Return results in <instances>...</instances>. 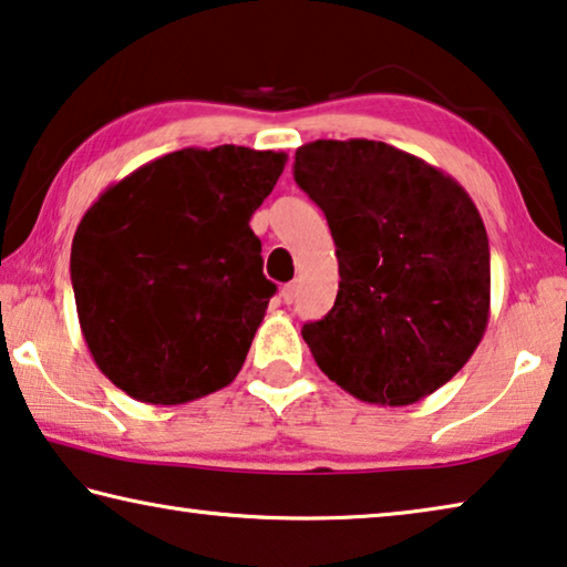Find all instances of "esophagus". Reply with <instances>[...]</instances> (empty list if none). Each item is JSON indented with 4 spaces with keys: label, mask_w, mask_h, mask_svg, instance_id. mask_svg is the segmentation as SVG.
<instances>
[{
    "label": "esophagus",
    "mask_w": 567,
    "mask_h": 567,
    "mask_svg": "<svg viewBox=\"0 0 567 567\" xmlns=\"http://www.w3.org/2000/svg\"><path fill=\"white\" fill-rule=\"evenodd\" d=\"M296 296H299V284H286L284 289H281V299H284V303H293L296 301Z\"/></svg>",
    "instance_id": "obj_1"
}]
</instances>
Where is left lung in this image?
I'll return each instance as SVG.
<instances>
[{"label":"left lung","mask_w":567,"mask_h":567,"mask_svg":"<svg viewBox=\"0 0 567 567\" xmlns=\"http://www.w3.org/2000/svg\"><path fill=\"white\" fill-rule=\"evenodd\" d=\"M293 179L327 215L339 291L301 337L319 370L374 405H411L464 368L489 321V238L446 172L370 138L296 150Z\"/></svg>","instance_id":"left-lung-1"}]
</instances>
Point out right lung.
<instances>
[{"label":"right lung","instance_id":"add662e5","mask_svg":"<svg viewBox=\"0 0 567 567\" xmlns=\"http://www.w3.org/2000/svg\"><path fill=\"white\" fill-rule=\"evenodd\" d=\"M284 167V152L187 146L118 179L83 215L71 250L78 321L126 395L182 405L240 372L276 291L250 217Z\"/></svg>","mask_w":567,"mask_h":567}]
</instances>
